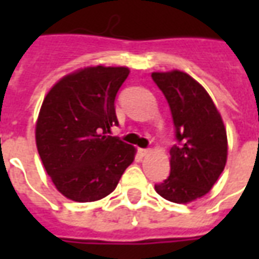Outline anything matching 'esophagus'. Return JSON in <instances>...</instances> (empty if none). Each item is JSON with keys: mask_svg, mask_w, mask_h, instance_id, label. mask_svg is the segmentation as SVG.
Here are the masks:
<instances>
[{"mask_svg": "<svg viewBox=\"0 0 259 259\" xmlns=\"http://www.w3.org/2000/svg\"><path fill=\"white\" fill-rule=\"evenodd\" d=\"M137 152H139V155H141V157H146L147 154L150 152V148H139Z\"/></svg>", "mask_w": 259, "mask_h": 259, "instance_id": "1", "label": "esophagus"}]
</instances>
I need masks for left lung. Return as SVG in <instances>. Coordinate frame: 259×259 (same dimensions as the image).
I'll use <instances>...</instances> for the list:
<instances>
[{"label":"left lung","mask_w":259,"mask_h":259,"mask_svg":"<svg viewBox=\"0 0 259 259\" xmlns=\"http://www.w3.org/2000/svg\"><path fill=\"white\" fill-rule=\"evenodd\" d=\"M151 77L168 101L178 140L170 148V175L155 190L172 202H191L211 190L225 169L226 129L209 94L191 76L172 70Z\"/></svg>","instance_id":"obj_1"}]
</instances>
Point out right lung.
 I'll return each instance as SVG.
<instances>
[{
  "label": "right lung",
  "mask_w": 259,
  "mask_h": 259,
  "mask_svg": "<svg viewBox=\"0 0 259 259\" xmlns=\"http://www.w3.org/2000/svg\"><path fill=\"white\" fill-rule=\"evenodd\" d=\"M129 73L124 66L80 69L54 84L42 101L37 150L57 190L69 200L107 197L135 159V147L104 136L118 124L115 97Z\"/></svg>",
  "instance_id": "obj_1"
}]
</instances>
